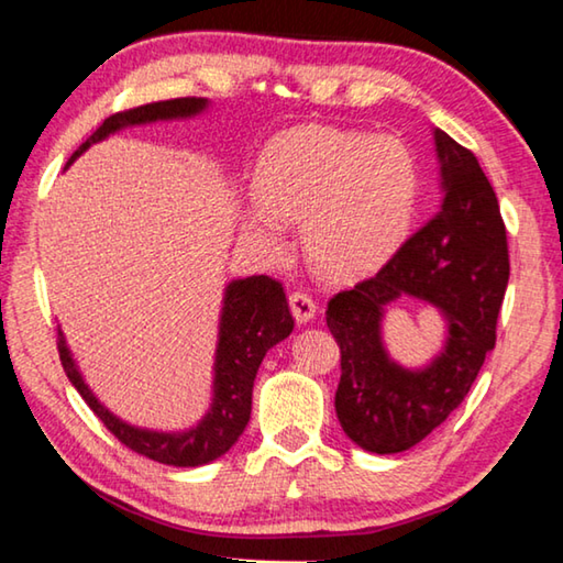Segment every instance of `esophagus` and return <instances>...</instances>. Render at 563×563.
Returning <instances> with one entry per match:
<instances>
[{"instance_id": "34e87169", "label": "esophagus", "mask_w": 563, "mask_h": 563, "mask_svg": "<svg viewBox=\"0 0 563 563\" xmlns=\"http://www.w3.org/2000/svg\"><path fill=\"white\" fill-rule=\"evenodd\" d=\"M288 302H290V312H292V318L298 320V325H305V322H310L312 318H316L318 305H316V300L310 298L308 292L295 290V292H290Z\"/></svg>"}]
</instances>
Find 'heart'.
<instances>
[{"label":"heart","mask_w":563,"mask_h":563,"mask_svg":"<svg viewBox=\"0 0 563 563\" xmlns=\"http://www.w3.org/2000/svg\"><path fill=\"white\" fill-rule=\"evenodd\" d=\"M255 201L243 225L268 251L285 247V221H302L310 263L335 280L379 268L412 225L419 166L387 133L308 126L283 133L255 161Z\"/></svg>","instance_id":"b5f03b06"}]
</instances>
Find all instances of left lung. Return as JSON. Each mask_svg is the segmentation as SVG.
Returning <instances> with one entry per match:
<instances>
[{
	"label": "left lung",
	"instance_id": "8db88e82",
	"mask_svg": "<svg viewBox=\"0 0 563 563\" xmlns=\"http://www.w3.org/2000/svg\"><path fill=\"white\" fill-rule=\"evenodd\" d=\"M434 151L440 211L325 312L340 345L338 419L352 442L375 454L409 450L460 407L494 350L509 283L507 231L479 161L442 129H434ZM405 294L445 320L443 350L422 368L399 366L384 347V312Z\"/></svg>",
	"mask_w": 563,
	"mask_h": 563
}]
</instances>
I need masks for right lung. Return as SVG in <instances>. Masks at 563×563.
Returning a JSON list of instances; mask_svg holds the SVG:
<instances>
[{
  "label": "right lung",
  "mask_w": 563,
  "mask_h": 563,
  "mask_svg": "<svg viewBox=\"0 0 563 563\" xmlns=\"http://www.w3.org/2000/svg\"><path fill=\"white\" fill-rule=\"evenodd\" d=\"M206 109L208 99L186 97L113 113L84 141L79 151L69 158V164H74L91 144H99V141L109 139L111 133L121 129L144 126V123L156 121L194 119ZM292 325L295 320L278 280L268 278V275H251V278L228 283L223 292L221 320H218L211 407L198 419V424L180 432L144 430V427L123 422L91 393L69 345H66L62 328L56 347H59L64 373L76 387V393L84 397V402L93 409V415L107 424V430L121 444L168 466H201L223 456L238 442V437L243 434L247 419H251L253 383L265 352L288 338Z\"/></svg>",
  "instance_id": "obj_1"
}]
</instances>
